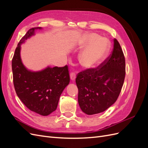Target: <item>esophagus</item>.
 <instances>
[{"label": "esophagus", "mask_w": 148, "mask_h": 148, "mask_svg": "<svg viewBox=\"0 0 148 148\" xmlns=\"http://www.w3.org/2000/svg\"><path fill=\"white\" fill-rule=\"evenodd\" d=\"M70 76V79L71 80H73H73L75 79V78H76V73L75 72H71Z\"/></svg>", "instance_id": "34e87169"}]
</instances>
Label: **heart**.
I'll return each instance as SVG.
<instances>
[{"instance_id": "1", "label": "heart", "mask_w": 148, "mask_h": 148, "mask_svg": "<svg viewBox=\"0 0 148 148\" xmlns=\"http://www.w3.org/2000/svg\"><path fill=\"white\" fill-rule=\"evenodd\" d=\"M79 56V63L85 68H89L100 61L106 53L109 42L107 39L98 37L96 34H89L82 42L86 47Z\"/></svg>"}]
</instances>
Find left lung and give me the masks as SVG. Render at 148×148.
<instances>
[{"label": "left lung", "instance_id": "8db88e82", "mask_svg": "<svg viewBox=\"0 0 148 148\" xmlns=\"http://www.w3.org/2000/svg\"><path fill=\"white\" fill-rule=\"evenodd\" d=\"M125 77L124 54L119 42L114 39L111 54L102 63L77 75L78 101L82 110L87 115H93L108 109L117 101Z\"/></svg>", "mask_w": 148, "mask_h": 148}]
</instances>
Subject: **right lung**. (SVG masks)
Wrapping results in <instances>:
<instances>
[{
    "label": "right lung",
    "mask_w": 148,
    "mask_h": 148,
    "mask_svg": "<svg viewBox=\"0 0 148 148\" xmlns=\"http://www.w3.org/2000/svg\"><path fill=\"white\" fill-rule=\"evenodd\" d=\"M33 28L21 38L12 62L13 81L16 95L30 110L43 116L55 111L62 91L70 83L68 66H48L39 71L25 68L20 57V45L34 34Z\"/></svg>",
    "instance_id": "right-lung-1"
}]
</instances>
